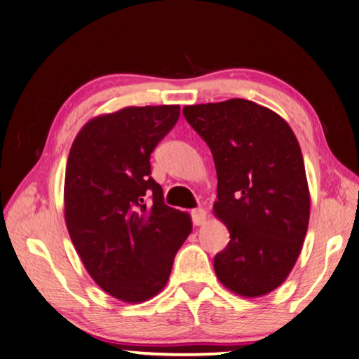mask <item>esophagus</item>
<instances>
[{
  "instance_id": "esophagus-1",
  "label": "esophagus",
  "mask_w": 359,
  "mask_h": 359,
  "mask_svg": "<svg viewBox=\"0 0 359 359\" xmlns=\"http://www.w3.org/2000/svg\"><path fill=\"white\" fill-rule=\"evenodd\" d=\"M191 215H192V220L195 225H203L206 220V211L203 208H195L191 211Z\"/></svg>"
}]
</instances>
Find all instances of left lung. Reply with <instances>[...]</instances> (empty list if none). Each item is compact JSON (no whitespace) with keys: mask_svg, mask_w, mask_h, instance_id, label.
<instances>
[{"mask_svg":"<svg viewBox=\"0 0 359 359\" xmlns=\"http://www.w3.org/2000/svg\"><path fill=\"white\" fill-rule=\"evenodd\" d=\"M212 153L214 212L229 231L214 270L225 287L261 297L287 278L309 222V191L295 134L278 114L233 98L182 109Z\"/></svg>","mask_w":359,"mask_h":359,"instance_id":"1","label":"left lung"}]
</instances>
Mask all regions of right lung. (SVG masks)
Instances as JSON below:
<instances>
[{
    "label": "right lung",
    "mask_w": 359,
    "mask_h": 359,
    "mask_svg": "<svg viewBox=\"0 0 359 359\" xmlns=\"http://www.w3.org/2000/svg\"><path fill=\"white\" fill-rule=\"evenodd\" d=\"M180 118V106L125 107L90 120L65 170V223L97 285L126 303L161 292L191 215L167 206L150 158Z\"/></svg>",
    "instance_id": "add662e5"
}]
</instances>
